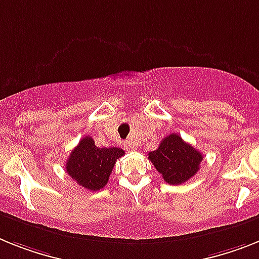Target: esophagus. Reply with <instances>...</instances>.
<instances>
[{"label":"esophagus","instance_id":"34e87169","mask_svg":"<svg viewBox=\"0 0 259 259\" xmlns=\"http://www.w3.org/2000/svg\"><path fill=\"white\" fill-rule=\"evenodd\" d=\"M125 149H126V151H134V150H136V147H134V145L130 142V141H126Z\"/></svg>","mask_w":259,"mask_h":259}]
</instances>
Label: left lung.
<instances>
[{
    "label": "left lung",
    "instance_id": "1",
    "mask_svg": "<svg viewBox=\"0 0 259 259\" xmlns=\"http://www.w3.org/2000/svg\"><path fill=\"white\" fill-rule=\"evenodd\" d=\"M147 156L158 172L162 174L164 182L172 186L191 179L203 160V154L175 133L163 138L159 147Z\"/></svg>",
    "mask_w": 259,
    "mask_h": 259
}]
</instances>
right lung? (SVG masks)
I'll use <instances>...</instances> for the list:
<instances>
[{"instance_id":"obj_1","label":"right lung","mask_w":259,"mask_h":259,"mask_svg":"<svg viewBox=\"0 0 259 259\" xmlns=\"http://www.w3.org/2000/svg\"><path fill=\"white\" fill-rule=\"evenodd\" d=\"M123 154L119 147H97L92 137H84L69 154L66 171L85 190L99 191L108 183L117 159Z\"/></svg>"}]
</instances>
